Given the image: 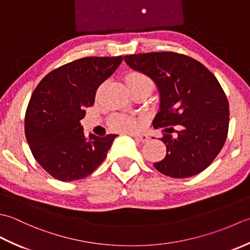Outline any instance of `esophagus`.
<instances>
[{"instance_id":"1","label":"esophagus","mask_w":250,"mask_h":250,"mask_svg":"<svg viewBox=\"0 0 250 250\" xmlns=\"http://www.w3.org/2000/svg\"><path fill=\"white\" fill-rule=\"evenodd\" d=\"M134 138L137 141L142 142V144H144V142H146L147 140L150 139V137L147 136V135H146V134H139V135H134Z\"/></svg>"}]
</instances>
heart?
Listing matches in <instances>:
<instances>
[{"instance_id": "b5f03b06", "label": "heart", "mask_w": 250, "mask_h": 250, "mask_svg": "<svg viewBox=\"0 0 250 250\" xmlns=\"http://www.w3.org/2000/svg\"><path fill=\"white\" fill-rule=\"evenodd\" d=\"M125 82L127 87L129 86H137V85H146L152 87L153 83L150 78L141 72H130L126 75ZM112 127L116 130H122V131H132L135 130L137 127H138V121L132 116H116L113 120H112Z\"/></svg>"}]
</instances>
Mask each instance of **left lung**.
<instances>
[{
	"mask_svg": "<svg viewBox=\"0 0 250 250\" xmlns=\"http://www.w3.org/2000/svg\"><path fill=\"white\" fill-rule=\"evenodd\" d=\"M125 62L155 83L160 109L152 122L154 128L167 127L161 139L166 156L154 167L171 178L200 174L216 159L229 129L227 96L209 70L186 55L162 52L129 55Z\"/></svg>",
	"mask_w": 250,
	"mask_h": 250,
	"instance_id": "left-lung-1",
	"label": "left lung"
}]
</instances>
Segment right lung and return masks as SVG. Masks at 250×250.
Returning a JSON list of instances; mask_svg holds the SVG:
<instances>
[{
	"instance_id": "1",
	"label": "right lung",
	"mask_w": 250,
	"mask_h": 250,
	"mask_svg": "<svg viewBox=\"0 0 250 250\" xmlns=\"http://www.w3.org/2000/svg\"><path fill=\"white\" fill-rule=\"evenodd\" d=\"M122 60V56L74 60L49 72L34 89L25 112V138L34 159L56 179H82L105 159L118 135L87 138L80 121Z\"/></svg>"
}]
</instances>
